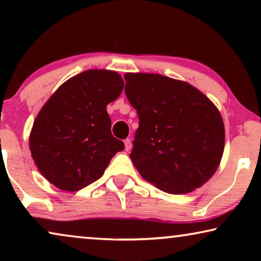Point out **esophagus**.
Here are the masks:
<instances>
[{"label":"esophagus","mask_w":261,"mask_h":261,"mask_svg":"<svg viewBox=\"0 0 261 261\" xmlns=\"http://www.w3.org/2000/svg\"><path fill=\"white\" fill-rule=\"evenodd\" d=\"M124 148H126V151H129L132 148V140L130 139H126L124 140Z\"/></svg>","instance_id":"34e87169"}]
</instances>
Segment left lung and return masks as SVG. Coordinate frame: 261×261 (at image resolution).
I'll return each mask as SVG.
<instances>
[{
  "label": "left lung",
  "instance_id": "8db88e82",
  "mask_svg": "<svg viewBox=\"0 0 261 261\" xmlns=\"http://www.w3.org/2000/svg\"><path fill=\"white\" fill-rule=\"evenodd\" d=\"M124 81L139 115L130 159L141 177L167 194L202 187L223 154L219 109L187 82L154 73H126Z\"/></svg>",
  "mask_w": 261,
  "mask_h": 261
}]
</instances>
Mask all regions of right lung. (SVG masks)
<instances>
[{
	"label": "right lung",
	"mask_w": 261,
	"mask_h": 261,
	"mask_svg": "<svg viewBox=\"0 0 261 261\" xmlns=\"http://www.w3.org/2000/svg\"><path fill=\"white\" fill-rule=\"evenodd\" d=\"M123 85L115 71L88 70L60 85L45 103L32 127L30 149L49 183L81 190L101 178L113 156L123 151L107 113Z\"/></svg>",
	"instance_id": "add662e5"
}]
</instances>
